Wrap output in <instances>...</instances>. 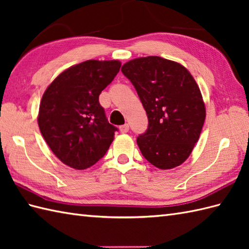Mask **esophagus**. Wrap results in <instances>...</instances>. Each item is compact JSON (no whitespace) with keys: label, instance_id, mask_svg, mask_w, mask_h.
Returning <instances> with one entry per match:
<instances>
[{"label":"esophagus","instance_id":"34e87169","mask_svg":"<svg viewBox=\"0 0 249 249\" xmlns=\"http://www.w3.org/2000/svg\"><path fill=\"white\" fill-rule=\"evenodd\" d=\"M120 130L122 131V133H127V131L129 130V125L128 124H124L120 126Z\"/></svg>","mask_w":249,"mask_h":249}]
</instances>
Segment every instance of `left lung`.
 <instances>
[{
    "label": "left lung",
    "mask_w": 249,
    "mask_h": 249,
    "mask_svg": "<svg viewBox=\"0 0 249 249\" xmlns=\"http://www.w3.org/2000/svg\"><path fill=\"white\" fill-rule=\"evenodd\" d=\"M122 72L133 83L149 120L137 138L145 160L172 169L187 160L202 130L205 107L198 84L183 65L160 56L131 60Z\"/></svg>",
    "instance_id": "1"
}]
</instances>
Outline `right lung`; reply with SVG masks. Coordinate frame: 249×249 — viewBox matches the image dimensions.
I'll return each mask as SVG.
<instances>
[{"instance_id": "1", "label": "right lung", "mask_w": 249, "mask_h": 249, "mask_svg": "<svg viewBox=\"0 0 249 249\" xmlns=\"http://www.w3.org/2000/svg\"><path fill=\"white\" fill-rule=\"evenodd\" d=\"M121 63L89 60L71 66L47 88L38 126L51 151L73 169L83 170L107 153L118 128L106 118L99 94L112 82Z\"/></svg>"}]
</instances>
